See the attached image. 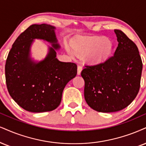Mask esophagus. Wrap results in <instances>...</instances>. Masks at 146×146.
I'll return each mask as SVG.
<instances>
[{
    "label": "esophagus",
    "instance_id": "1",
    "mask_svg": "<svg viewBox=\"0 0 146 146\" xmlns=\"http://www.w3.org/2000/svg\"><path fill=\"white\" fill-rule=\"evenodd\" d=\"M82 70V66H78V68H77V74L80 75Z\"/></svg>",
    "mask_w": 146,
    "mask_h": 146
}]
</instances>
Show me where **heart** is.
Masks as SVG:
<instances>
[{
  "instance_id": "heart-1",
  "label": "heart",
  "mask_w": 146,
  "mask_h": 146,
  "mask_svg": "<svg viewBox=\"0 0 146 146\" xmlns=\"http://www.w3.org/2000/svg\"><path fill=\"white\" fill-rule=\"evenodd\" d=\"M112 48L111 41L104 36L80 38L73 43L72 47L66 46V51L70 56H86V62L91 65L104 63L110 56Z\"/></svg>"
}]
</instances>
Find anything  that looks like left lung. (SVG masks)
Segmentation results:
<instances>
[{
  "instance_id": "8db88e82",
  "label": "left lung",
  "mask_w": 146,
  "mask_h": 146,
  "mask_svg": "<svg viewBox=\"0 0 146 146\" xmlns=\"http://www.w3.org/2000/svg\"><path fill=\"white\" fill-rule=\"evenodd\" d=\"M114 32L118 44L114 55L102 64L86 66L81 72L86 102L100 112L125 108L140 87L143 64L137 46L123 31Z\"/></svg>"
}]
</instances>
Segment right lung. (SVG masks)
Segmentation results:
<instances>
[{"label": "right lung", "mask_w": 146, "mask_h": 146, "mask_svg": "<svg viewBox=\"0 0 146 146\" xmlns=\"http://www.w3.org/2000/svg\"><path fill=\"white\" fill-rule=\"evenodd\" d=\"M51 25L33 24L21 33L13 44L5 64V78L11 97L20 107L31 112H44L56 109L62 93L77 74L74 63L62 62L57 58L60 49ZM35 39L49 42L46 57L36 60L31 48Z\"/></svg>", "instance_id": "1"}]
</instances>
